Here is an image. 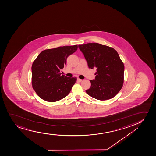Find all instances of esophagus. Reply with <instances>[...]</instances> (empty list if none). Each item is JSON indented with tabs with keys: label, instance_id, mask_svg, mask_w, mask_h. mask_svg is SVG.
I'll list each match as a JSON object with an SVG mask.
<instances>
[{
	"label": "esophagus",
	"instance_id": "obj_1",
	"mask_svg": "<svg viewBox=\"0 0 156 156\" xmlns=\"http://www.w3.org/2000/svg\"><path fill=\"white\" fill-rule=\"evenodd\" d=\"M82 80H83L82 79H79V78H78V79H77V81H79V82H81Z\"/></svg>",
	"mask_w": 156,
	"mask_h": 156
}]
</instances>
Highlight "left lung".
<instances>
[{"mask_svg":"<svg viewBox=\"0 0 156 156\" xmlns=\"http://www.w3.org/2000/svg\"><path fill=\"white\" fill-rule=\"evenodd\" d=\"M84 55L89 68H96L95 79L86 92L101 101L109 100L117 94L124 81V64L112 48L98 43L78 46Z\"/></svg>","mask_w":156,"mask_h":156,"instance_id":"obj_1","label":"left lung"}]
</instances>
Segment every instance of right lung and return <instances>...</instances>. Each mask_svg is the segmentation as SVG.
I'll return each mask as SVG.
<instances>
[{
	"label": "right lung",
	"mask_w": 156,
	"mask_h": 156,
	"mask_svg": "<svg viewBox=\"0 0 156 156\" xmlns=\"http://www.w3.org/2000/svg\"><path fill=\"white\" fill-rule=\"evenodd\" d=\"M77 49L78 46L74 45L45 50L34 61L32 87L41 99L47 102H56L69 93L77 78L61 75L60 70L66 64L67 58Z\"/></svg>",
	"instance_id": "add662e5"
}]
</instances>
